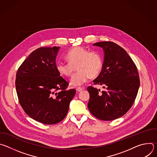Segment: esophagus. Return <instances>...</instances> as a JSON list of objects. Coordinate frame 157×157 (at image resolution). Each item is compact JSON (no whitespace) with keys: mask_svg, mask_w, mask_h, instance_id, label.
<instances>
[{"mask_svg":"<svg viewBox=\"0 0 157 157\" xmlns=\"http://www.w3.org/2000/svg\"><path fill=\"white\" fill-rule=\"evenodd\" d=\"M84 89V88H82V87H77L76 88V91H78V92H81V91H82Z\"/></svg>","mask_w":157,"mask_h":157,"instance_id":"esophagus-1","label":"esophagus"}]
</instances>
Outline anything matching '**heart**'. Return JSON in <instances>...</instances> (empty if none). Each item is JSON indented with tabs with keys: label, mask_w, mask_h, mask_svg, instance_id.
Here are the masks:
<instances>
[{
	"label": "heart",
	"mask_w": 157,
	"mask_h": 157,
	"mask_svg": "<svg viewBox=\"0 0 157 157\" xmlns=\"http://www.w3.org/2000/svg\"><path fill=\"white\" fill-rule=\"evenodd\" d=\"M66 58L69 62L58 61L56 68L61 75L70 76L76 66L78 71L70 79L72 86H81L90 77H96L101 71L102 59L98 52H89L87 48L77 47L67 53Z\"/></svg>",
	"instance_id": "obj_1"
}]
</instances>
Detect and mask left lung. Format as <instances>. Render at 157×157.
Returning <instances> with one entry per match:
<instances>
[{"instance_id": "obj_1", "label": "left lung", "mask_w": 157, "mask_h": 157, "mask_svg": "<svg viewBox=\"0 0 157 157\" xmlns=\"http://www.w3.org/2000/svg\"><path fill=\"white\" fill-rule=\"evenodd\" d=\"M102 48L104 61L93 82L104 90L89 86L87 104L91 113L102 121H113L124 116L133 105L140 86L137 68L127 52L111 41L93 44Z\"/></svg>"}]
</instances>
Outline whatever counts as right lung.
Masks as SVG:
<instances>
[{"mask_svg": "<svg viewBox=\"0 0 157 157\" xmlns=\"http://www.w3.org/2000/svg\"><path fill=\"white\" fill-rule=\"evenodd\" d=\"M60 47H41L22 63L16 75L19 102L32 119L44 124H55L64 119L76 94L67 90L68 82L56 68Z\"/></svg>", "mask_w": 157, "mask_h": 157, "instance_id": "1", "label": "right lung"}]
</instances>
